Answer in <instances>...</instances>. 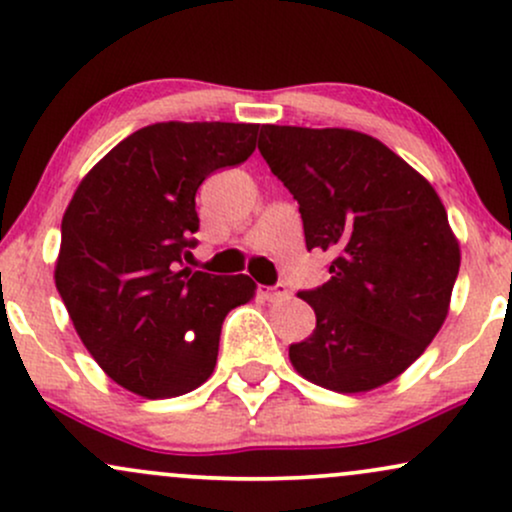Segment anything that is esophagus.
<instances>
[{"instance_id":"1","label":"esophagus","mask_w":512,"mask_h":512,"mask_svg":"<svg viewBox=\"0 0 512 512\" xmlns=\"http://www.w3.org/2000/svg\"><path fill=\"white\" fill-rule=\"evenodd\" d=\"M260 296L264 301L274 303V301H281V298L289 296V291H286V286H260Z\"/></svg>"}]
</instances>
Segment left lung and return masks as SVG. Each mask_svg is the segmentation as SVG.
Wrapping results in <instances>:
<instances>
[{
	"label": "left lung",
	"instance_id": "left-lung-1",
	"mask_svg": "<svg viewBox=\"0 0 512 512\" xmlns=\"http://www.w3.org/2000/svg\"><path fill=\"white\" fill-rule=\"evenodd\" d=\"M257 146L298 199L305 248L332 257V279L298 293L317 325L289 346L291 366L342 395L387 385L424 354L450 310L460 240L438 192L356 129L262 125Z\"/></svg>",
	"mask_w": 512,
	"mask_h": 512
}]
</instances>
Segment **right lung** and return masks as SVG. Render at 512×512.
<instances>
[{
    "label": "right lung",
    "instance_id": "add662e5",
    "mask_svg": "<svg viewBox=\"0 0 512 512\" xmlns=\"http://www.w3.org/2000/svg\"><path fill=\"white\" fill-rule=\"evenodd\" d=\"M260 125L156 122L122 139L76 187L55 262L74 330L110 380L146 399L207 383L223 317L255 298L250 276L182 267L207 175L248 161Z\"/></svg>",
    "mask_w": 512,
    "mask_h": 512
}]
</instances>
